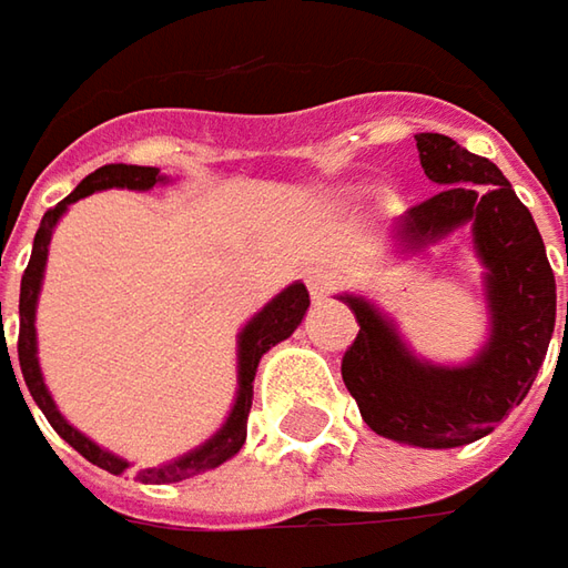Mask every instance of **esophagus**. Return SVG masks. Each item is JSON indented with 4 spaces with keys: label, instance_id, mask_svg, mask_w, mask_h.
<instances>
[{
    "label": "esophagus",
    "instance_id": "obj_1",
    "mask_svg": "<svg viewBox=\"0 0 568 568\" xmlns=\"http://www.w3.org/2000/svg\"><path fill=\"white\" fill-rule=\"evenodd\" d=\"M310 294H313L316 303L328 300V294H332V274H325V272L310 274Z\"/></svg>",
    "mask_w": 568,
    "mask_h": 568
}]
</instances>
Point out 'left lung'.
<instances>
[{
    "label": "left lung",
    "instance_id": "obj_1",
    "mask_svg": "<svg viewBox=\"0 0 568 568\" xmlns=\"http://www.w3.org/2000/svg\"><path fill=\"white\" fill-rule=\"evenodd\" d=\"M414 139L424 173L443 189L402 214L392 224V240L402 255H417L470 227L484 265L490 338L468 363L424 361L373 300L341 294L361 325L341 361V376L373 433L407 446L455 448L484 439L525 402L554 338L557 281L531 211L518 202L499 166L439 132Z\"/></svg>",
    "mask_w": 568,
    "mask_h": 568
}]
</instances>
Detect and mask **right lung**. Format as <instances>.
Segmentation results:
<instances>
[{"label":"right lung","mask_w":568,"mask_h":568,"mask_svg":"<svg viewBox=\"0 0 568 568\" xmlns=\"http://www.w3.org/2000/svg\"><path fill=\"white\" fill-rule=\"evenodd\" d=\"M161 183H170V176H164L158 166H132V164H106L94 170L91 176H84L75 186L72 195H65L55 207H50L40 221V230L33 236V250L31 262L24 268V277H21V300H18V318H21V328H18V363H21V373L24 376V385L31 392V398L37 402V407L43 410V417L50 420L55 433L69 443V446L81 452L91 465L110 470V474H122L125 468H132V462H125L120 455L106 452L103 446H98L94 439H88L81 429L69 424L59 407H55L53 395L43 382V373H40V361H37V300H40V287H43V272H47V255H50V240H53V230L59 224V217L69 211V205H75L78 199H88L91 192H103V189H135V192H148V189L161 186ZM310 310V291L294 281L291 287H284L281 294L268 300L255 316L240 328L236 335V402L230 407L227 420L221 424V429L205 439L202 446L189 448L186 455L166 462V465H158V468H144L139 470L135 477L142 484H176V480H186V477H195L202 470L217 468L224 465L227 458H233L243 443H246V420H250V407H252V379H255V369H258V361L272 351L274 344H281L284 338H291L296 332V325L303 322ZM0 328H2V303H0ZM2 354H9V347H2ZM11 366V357H9ZM11 379H14V369H11ZM18 385V379H14ZM21 392V388H18ZM24 398V395H21ZM28 404V402H24ZM31 410V407H28Z\"/></svg>","instance_id":"right-lung-1"}]
</instances>
